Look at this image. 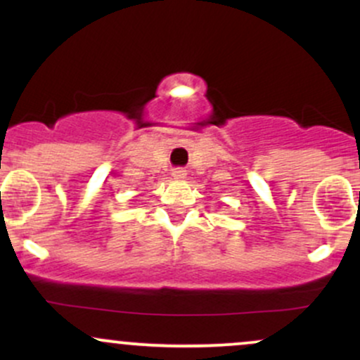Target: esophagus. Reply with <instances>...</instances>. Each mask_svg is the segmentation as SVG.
I'll list each match as a JSON object with an SVG mask.
<instances>
[{"label": "esophagus", "instance_id": "1", "mask_svg": "<svg viewBox=\"0 0 360 360\" xmlns=\"http://www.w3.org/2000/svg\"><path fill=\"white\" fill-rule=\"evenodd\" d=\"M172 176L176 177V179H183V177H186V171L184 169H174V171H172Z\"/></svg>", "mask_w": 360, "mask_h": 360}]
</instances>
